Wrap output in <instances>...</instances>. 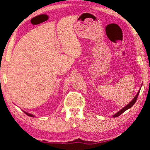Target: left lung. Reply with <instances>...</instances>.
I'll list each match as a JSON object with an SVG mask.
<instances>
[{
  "mask_svg": "<svg viewBox=\"0 0 150 150\" xmlns=\"http://www.w3.org/2000/svg\"><path fill=\"white\" fill-rule=\"evenodd\" d=\"M140 90H141V88H140V89L139 90V91L137 92V95L135 96V97H134V98H133V100L130 102V103H129V104H128V105H126V106H125V107L122 108V109H121V110H120V111H118L117 112V113L113 115H112V117H117L120 116V115H122V114L123 113V112L126 111V110H128V109H129V108H130L131 107H132V106L133 105H134V103H135V102H136V101H137V98H138V96H139V92H140Z\"/></svg>",
  "mask_w": 150,
  "mask_h": 150,
  "instance_id": "obj_1",
  "label": "left lung"
}]
</instances>
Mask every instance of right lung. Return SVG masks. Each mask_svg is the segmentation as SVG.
<instances>
[{
  "label": "right lung",
  "mask_w": 150,
  "mask_h": 150,
  "mask_svg": "<svg viewBox=\"0 0 150 150\" xmlns=\"http://www.w3.org/2000/svg\"><path fill=\"white\" fill-rule=\"evenodd\" d=\"M24 112H25V113L28 116H30V117H35V115H32V114H30V113H28V112H25V111H24Z\"/></svg>",
  "instance_id": "right-lung-1"
}]
</instances>
